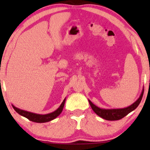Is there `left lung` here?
Returning <instances> with one entry per match:
<instances>
[{
	"mask_svg": "<svg viewBox=\"0 0 150 150\" xmlns=\"http://www.w3.org/2000/svg\"><path fill=\"white\" fill-rule=\"evenodd\" d=\"M143 93H144V89L143 90H142V94H141L140 97H139V99H137L135 103H133L132 105H130V106H128V107L127 108H118V109H103V108L97 107V106L93 104L89 100V104H90L92 110L94 111V113H97L99 116L101 117V118H104L105 120H117L121 119V118H123V117L127 116L129 113H130L131 111H133V110H135V108L138 106V105L140 104L141 100H142V96H143Z\"/></svg>",
	"mask_w": 150,
	"mask_h": 150,
	"instance_id": "obj_1",
	"label": "left lung"
}]
</instances>
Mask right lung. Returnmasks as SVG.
Returning a JSON list of instances; mask_svg holds the SVG:
<instances>
[{"mask_svg": "<svg viewBox=\"0 0 150 150\" xmlns=\"http://www.w3.org/2000/svg\"><path fill=\"white\" fill-rule=\"evenodd\" d=\"M65 101V99L63 100V102H62V104H61V106H60V107L58 108L56 111L46 115L36 114V113H34L28 112V111L19 109V108H16L14 106H13V107L17 113H19L20 115H21V116L27 118V119L31 120V121L36 122V123H45V122H49L50 120H53L54 118H56V117L58 116L60 114H61L62 111H63V106H64Z\"/></svg>", "mask_w": 150, "mask_h": 150, "instance_id": "right-lung-1", "label": "right lung"}]
</instances>
